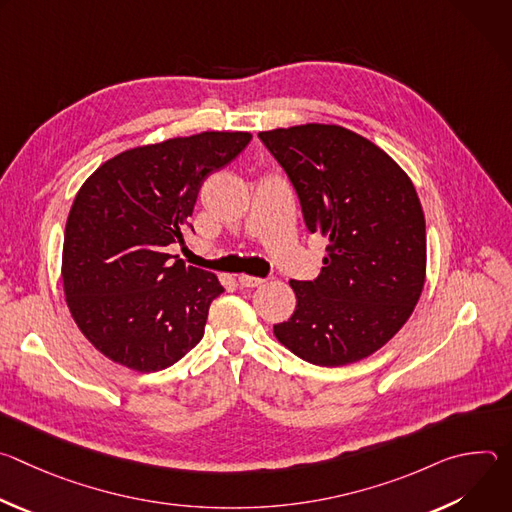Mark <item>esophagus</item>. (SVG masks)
I'll return each instance as SVG.
<instances>
[{
    "mask_svg": "<svg viewBox=\"0 0 512 512\" xmlns=\"http://www.w3.org/2000/svg\"><path fill=\"white\" fill-rule=\"evenodd\" d=\"M237 279H239L241 287H259L265 283L263 277H253V275H239Z\"/></svg>",
    "mask_w": 512,
    "mask_h": 512,
    "instance_id": "obj_1",
    "label": "esophagus"
}]
</instances>
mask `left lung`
I'll list each match as a JSON object with an SVG mask.
<instances>
[{"instance_id":"obj_1","label":"left lung","mask_w":512,"mask_h":512,"mask_svg":"<svg viewBox=\"0 0 512 512\" xmlns=\"http://www.w3.org/2000/svg\"><path fill=\"white\" fill-rule=\"evenodd\" d=\"M294 186L310 233L328 237L314 281L291 279L298 306L277 340L318 367L373 354L409 320L425 281V218L407 174L338 125L261 131Z\"/></svg>"}]
</instances>
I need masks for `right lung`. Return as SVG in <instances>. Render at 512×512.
Returning <instances> with one entry per match:
<instances>
[{
	"mask_svg": "<svg viewBox=\"0 0 512 512\" xmlns=\"http://www.w3.org/2000/svg\"><path fill=\"white\" fill-rule=\"evenodd\" d=\"M249 141L243 131H204L143 145L105 162L79 190L64 231V296L81 332L113 362L156 373L202 340L210 302L225 287L168 247L186 245L202 182Z\"/></svg>",
	"mask_w": 512,
	"mask_h": 512,
	"instance_id": "right-lung-1",
	"label": "right lung"
}]
</instances>
